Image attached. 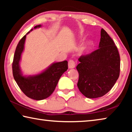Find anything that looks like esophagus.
<instances>
[{
  "label": "esophagus",
  "mask_w": 132,
  "mask_h": 132,
  "mask_svg": "<svg viewBox=\"0 0 132 132\" xmlns=\"http://www.w3.org/2000/svg\"><path fill=\"white\" fill-rule=\"evenodd\" d=\"M75 66H76V64H75V62L73 61L72 59H70L69 60V61L68 62V66H69V69H73V68H75Z\"/></svg>",
  "instance_id": "obj_1"
}]
</instances>
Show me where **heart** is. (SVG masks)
<instances>
[{
    "label": "heart",
    "instance_id": "b5f03b06",
    "mask_svg": "<svg viewBox=\"0 0 132 132\" xmlns=\"http://www.w3.org/2000/svg\"><path fill=\"white\" fill-rule=\"evenodd\" d=\"M92 46V42H88L86 44H85L84 45L82 46V48L81 49V52L82 53H87L90 50V49Z\"/></svg>",
    "mask_w": 132,
    "mask_h": 132
}]
</instances>
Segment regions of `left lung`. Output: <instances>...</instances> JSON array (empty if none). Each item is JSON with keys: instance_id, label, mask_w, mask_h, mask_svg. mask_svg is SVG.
Wrapping results in <instances>:
<instances>
[{"instance_id": "8db88e82", "label": "left lung", "mask_w": 132, "mask_h": 132, "mask_svg": "<svg viewBox=\"0 0 132 132\" xmlns=\"http://www.w3.org/2000/svg\"><path fill=\"white\" fill-rule=\"evenodd\" d=\"M77 87L85 97L96 98L111 90L120 74V56L114 42L103 28L99 48L79 58Z\"/></svg>"}]
</instances>
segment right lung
I'll return each mask as SVG.
<instances>
[{"mask_svg":"<svg viewBox=\"0 0 132 132\" xmlns=\"http://www.w3.org/2000/svg\"><path fill=\"white\" fill-rule=\"evenodd\" d=\"M41 26H36L34 28ZM30 32L29 31L27 34ZM26 35L20 39L15 49L12 63L13 75L15 81L24 94L31 99L42 100L50 97L54 91L61 76L68 70V63L67 61L56 62L39 75L28 77L22 76L19 62L24 50Z\"/></svg>","mask_w":132,"mask_h":132,"instance_id":"1","label":"right lung"}]
</instances>
